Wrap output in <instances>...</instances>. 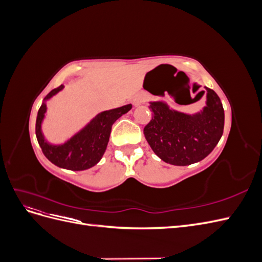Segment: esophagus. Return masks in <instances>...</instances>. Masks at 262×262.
Instances as JSON below:
<instances>
[{"mask_svg": "<svg viewBox=\"0 0 262 262\" xmlns=\"http://www.w3.org/2000/svg\"><path fill=\"white\" fill-rule=\"evenodd\" d=\"M146 95L144 94H138L136 97L133 98V105L134 106H140L142 104H144V102L146 101Z\"/></svg>", "mask_w": 262, "mask_h": 262, "instance_id": "1", "label": "esophagus"}]
</instances>
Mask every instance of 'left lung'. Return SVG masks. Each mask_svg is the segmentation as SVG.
I'll return each instance as SVG.
<instances>
[{
    "label": "left lung",
    "instance_id": "obj_1",
    "mask_svg": "<svg viewBox=\"0 0 262 262\" xmlns=\"http://www.w3.org/2000/svg\"><path fill=\"white\" fill-rule=\"evenodd\" d=\"M207 91V106L194 115L171 110L163 101L149 102L153 117L143 132L164 162L191 165L207 157L219 143L224 130V109L217 94L208 87Z\"/></svg>",
    "mask_w": 262,
    "mask_h": 262
}]
</instances>
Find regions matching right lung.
Returning a JSON list of instances; mask_svg holds the SVG:
<instances>
[{
    "label": "right lung",
    "mask_w": 262,
    "mask_h": 262,
    "mask_svg": "<svg viewBox=\"0 0 262 262\" xmlns=\"http://www.w3.org/2000/svg\"><path fill=\"white\" fill-rule=\"evenodd\" d=\"M64 86L60 85L57 89L52 90L45 97V101L54 96ZM45 101L38 110L36 120V137L38 143L45 156L52 164L70 170H85L96 165L105 153L113 124L117 119L128 113L132 108V105L129 104L102 112L64 144L52 145L45 140L41 132V122L47 110Z\"/></svg>",
    "instance_id": "obj_1"
}]
</instances>
